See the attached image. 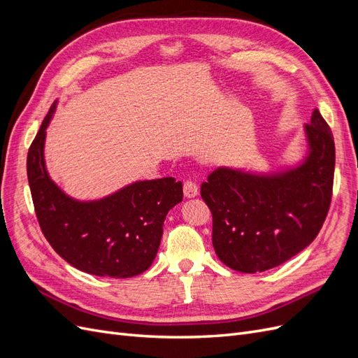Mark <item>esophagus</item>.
Segmentation results:
<instances>
[{
	"label": "esophagus",
	"instance_id": "1",
	"mask_svg": "<svg viewBox=\"0 0 358 358\" xmlns=\"http://www.w3.org/2000/svg\"><path fill=\"white\" fill-rule=\"evenodd\" d=\"M183 194H185V197H188V199L196 197L197 194H199L197 183L194 182V180H185V182H183Z\"/></svg>",
	"mask_w": 358,
	"mask_h": 358
}]
</instances>
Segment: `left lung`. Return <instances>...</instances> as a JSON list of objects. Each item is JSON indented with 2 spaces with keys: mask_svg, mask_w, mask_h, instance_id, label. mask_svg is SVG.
<instances>
[{
  "mask_svg": "<svg viewBox=\"0 0 358 358\" xmlns=\"http://www.w3.org/2000/svg\"><path fill=\"white\" fill-rule=\"evenodd\" d=\"M305 131L309 154L299 167L267 176L220 167L201 183L215 252L230 268L264 272L318 236L331 203L334 140L318 109Z\"/></svg>",
  "mask_w": 358,
  "mask_h": 358,
  "instance_id": "left-lung-1",
  "label": "left lung"
}]
</instances>
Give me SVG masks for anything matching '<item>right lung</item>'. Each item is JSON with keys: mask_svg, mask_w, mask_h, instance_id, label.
Masks as SVG:
<instances>
[{"mask_svg": "<svg viewBox=\"0 0 358 358\" xmlns=\"http://www.w3.org/2000/svg\"><path fill=\"white\" fill-rule=\"evenodd\" d=\"M52 104L28 150L27 173L40 229L67 263L95 276L131 278L143 273L158 252L162 225L182 201L175 178L140 180L96 201H78L64 194L45 166L46 128Z\"/></svg>", "mask_w": 358, "mask_h": 358, "instance_id": "add662e5", "label": "right lung"}]
</instances>
